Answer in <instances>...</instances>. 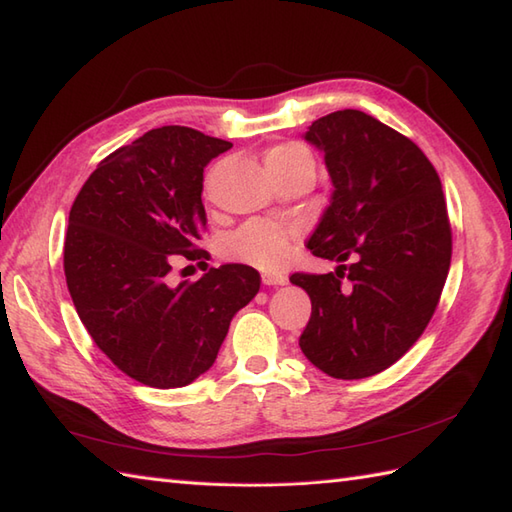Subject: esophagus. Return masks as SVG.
Listing matches in <instances>:
<instances>
[{
  "mask_svg": "<svg viewBox=\"0 0 512 512\" xmlns=\"http://www.w3.org/2000/svg\"><path fill=\"white\" fill-rule=\"evenodd\" d=\"M261 281H264V285H283L288 281V277L281 275V272H264V275H261Z\"/></svg>",
  "mask_w": 512,
  "mask_h": 512,
  "instance_id": "34e87169",
  "label": "esophagus"
}]
</instances>
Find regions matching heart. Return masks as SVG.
Segmentation results:
<instances>
[{
    "instance_id": "b5f03b06",
    "label": "heart",
    "mask_w": 512,
    "mask_h": 512,
    "mask_svg": "<svg viewBox=\"0 0 512 512\" xmlns=\"http://www.w3.org/2000/svg\"><path fill=\"white\" fill-rule=\"evenodd\" d=\"M296 165H314L312 154L301 144H279L266 152V168L270 174L296 168ZM292 231L272 222L253 220L231 233L222 246V255L242 264L272 268L288 255Z\"/></svg>"
}]
</instances>
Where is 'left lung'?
Instances as JSON below:
<instances>
[{"instance_id":"8db88e82","label":"left lung","mask_w":512,"mask_h":512,"mask_svg":"<svg viewBox=\"0 0 512 512\" xmlns=\"http://www.w3.org/2000/svg\"><path fill=\"white\" fill-rule=\"evenodd\" d=\"M305 139L334 183L307 248L340 266L290 277L312 299L299 344L329 377H371L421 338L441 299L451 264L441 178L414 141L362 111L320 117Z\"/></svg>"}]
</instances>
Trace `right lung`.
Instances as JSON below:
<instances>
[{
  "mask_svg": "<svg viewBox=\"0 0 512 512\" xmlns=\"http://www.w3.org/2000/svg\"><path fill=\"white\" fill-rule=\"evenodd\" d=\"M231 146L187 126L148 130L102 159L71 205V301L98 349L146 386L181 388L209 371L231 318L259 292V272L244 264L170 283L172 255L209 257L198 248L202 172Z\"/></svg>",
  "mask_w": 512,
  "mask_h": 512,
  "instance_id": "1",
  "label": "right lung"
}]
</instances>
